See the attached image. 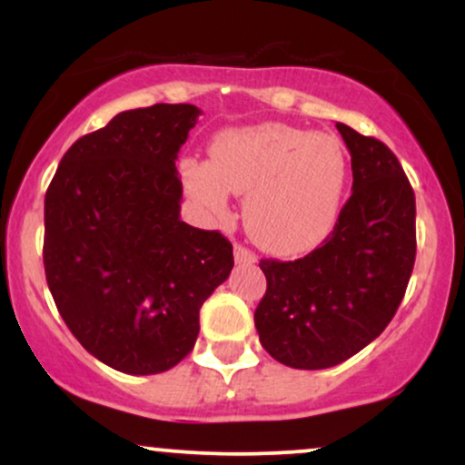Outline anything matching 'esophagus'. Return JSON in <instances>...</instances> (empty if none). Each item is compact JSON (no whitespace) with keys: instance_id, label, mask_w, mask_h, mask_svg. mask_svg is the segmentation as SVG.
Listing matches in <instances>:
<instances>
[{"instance_id":"1","label":"esophagus","mask_w":465,"mask_h":465,"mask_svg":"<svg viewBox=\"0 0 465 465\" xmlns=\"http://www.w3.org/2000/svg\"><path fill=\"white\" fill-rule=\"evenodd\" d=\"M233 260H236L238 264H251V262H255L258 258H255L253 251L242 247V244H233Z\"/></svg>"}]
</instances>
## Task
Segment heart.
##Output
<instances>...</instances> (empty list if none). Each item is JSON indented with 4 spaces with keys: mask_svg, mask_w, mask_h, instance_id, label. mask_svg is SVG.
<instances>
[{
    "mask_svg": "<svg viewBox=\"0 0 465 465\" xmlns=\"http://www.w3.org/2000/svg\"><path fill=\"white\" fill-rule=\"evenodd\" d=\"M345 173V153L334 137L280 122L218 133L210 162L181 163L185 190L212 216H227V192L247 194L244 227L260 247L277 255L306 253L328 236Z\"/></svg>",
    "mask_w": 465,
    "mask_h": 465,
    "instance_id": "b5f03b06",
    "label": "heart"
}]
</instances>
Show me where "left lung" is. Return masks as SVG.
Returning a JSON list of instances; mask_svg holds the SVG:
<instances>
[{"instance_id": "8db88e82", "label": "left lung", "mask_w": 465, "mask_h": 465, "mask_svg": "<svg viewBox=\"0 0 465 465\" xmlns=\"http://www.w3.org/2000/svg\"><path fill=\"white\" fill-rule=\"evenodd\" d=\"M351 154V196L322 247L295 262L260 260V343L295 370H325L370 345L396 314L415 262V194L376 137L336 124Z\"/></svg>"}]
</instances>
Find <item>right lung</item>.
Returning <instances> with one entry per match:
<instances>
[{
    "mask_svg": "<svg viewBox=\"0 0 465 465\" xmlns=\"http://www.w3.org/2000/svg\"><path fill=\"white\" fill-rule=\"evenodd\" d=\"M194 104L117 114L63 154L45 192V280L84 350L133 376L168 371L199 336L232 242L181 221V146Z\"/></svg>",
    "mask_w": 465,
    "mask_h": 465,
    "instance_id": "add662e5",
    "label": "right lung"
}]
</instances>
